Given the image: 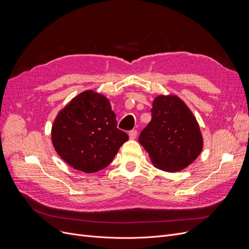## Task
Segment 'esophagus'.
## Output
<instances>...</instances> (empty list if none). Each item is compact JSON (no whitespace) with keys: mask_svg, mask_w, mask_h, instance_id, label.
Returning a JSON list of instances; mask_svg holds the SVG:
<instances>
[{"mask_svg":"<svg viewBox=\"0 0 249 249\" xmlns=\"http://www.w3.org/2000/svg\"><path fill=\"white\" fill-rule=\"evenodd\" d=\"M136 137H137L136 130H131V131H129V138L130 139H135Z\"/></svg>","mask_w":249,"mask_h":249,"instance_id":"obj_1","label":"esophagus"}]
</instances>
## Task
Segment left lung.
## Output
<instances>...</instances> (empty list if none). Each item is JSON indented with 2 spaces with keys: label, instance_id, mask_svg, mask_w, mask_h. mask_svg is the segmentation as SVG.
Here are the masks:
<instances>
[{
  "label": "left lung",
  "instance_id": "1",
  "mask_svg": "<svg viewBox=\"0 0 249 249\" xmlns=\"http://www.w3.org/2000/svg\"><path fill=\"white\" fill-rule=\"evenodd\" d=\"M151 116L138 141L153 165L168 173L186 168L203 149L200 126L192 111L178 97L161 95L152 103Z\"/></svg>",
  "mask_w": 249,
  "mask_h": 249
}]
</instances>
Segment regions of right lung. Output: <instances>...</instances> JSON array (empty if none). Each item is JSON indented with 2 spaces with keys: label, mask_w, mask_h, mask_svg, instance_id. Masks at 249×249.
Segmentation results:
<instances>
[{
  "label": "right lung",
  "mask_w": 249,
  "mask_h": 249,
  "mask_svg": "<svg viewBox=\"0 0 249 249\" xmlns=\"http://www.w3.org/2000/svg\"><path fill=\"white\" fill-rule=\"evenodd\" d=\"M128 135L117 128L109 100L83 91L56 116L51 140L60 158L76 171L99 172L109 165Z\"/></svg>",
  "instance_id": "obj_1"
}]
</instances>
